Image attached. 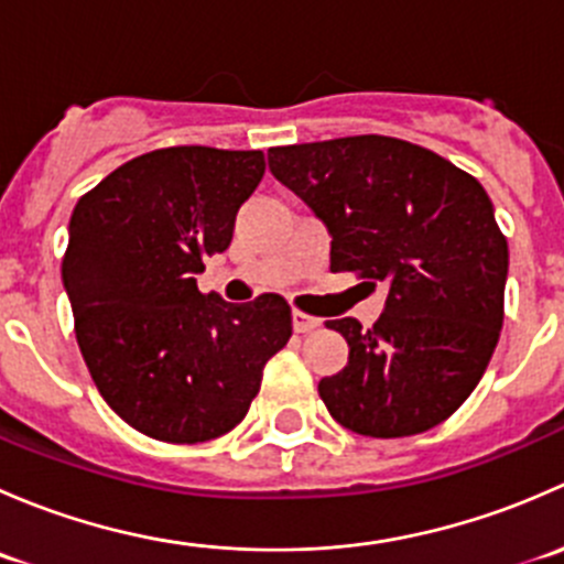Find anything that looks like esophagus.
Here are the masks:
<instances>
[{
	"label": "esophagus",
	"instance_id": "34e87169",
	"mask_svg": "<svg viewBox=\"0 0 564 564\" xmlns=\"http://www.w3.org/2000/svg\"><path fill=\"white\" fill-rule=\"evenodd\" d=\"M292 327H294V333H311V329L318 327V318L303 314V311H294Z\"/></svg>",
	"mask_w": 564,
	"mask_h": 564
}]
</instances>
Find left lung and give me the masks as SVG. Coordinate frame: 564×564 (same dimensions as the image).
<instances>
[{"mask_svg": "<svg viewBox=\"0 0 564 564\" xmlns=\"http://www.w3.org/2000/svg\"><path fill=\"white\" fill-rule=\"evenodd\" d=\"M267 161L327 229L329 270L388 286L371 329L351 316L327 322L349 362L318 382L324 406L373 440L440 425L477 388L502 329L508 240L488 193L390 135L272 147Z\"/></svg>", "mask_w": 564, "mask_h": 564, "instance_id": "8db88e82", "label": "left lung"}]
</instances>
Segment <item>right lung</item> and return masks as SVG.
Listing matches in <instances>:
<instances>
[{"mask_svg":"<svg viewBox=\"0 0 564 564\" xmlns=\"http://www.w3.org/2000/svg\"><path fill=\"white\" fill-rule=\"evenodd\" d=\"M261 176L259 150L169 147L73 209L62 283L78 349L108 406L152 440L196 445L235 429L292 335L281 294L237 305L196 286Z\"/></svg>","mask_w":564,"mask_h":564,"instance_id":"add662e5","label":"right lung"}]
</instances>
